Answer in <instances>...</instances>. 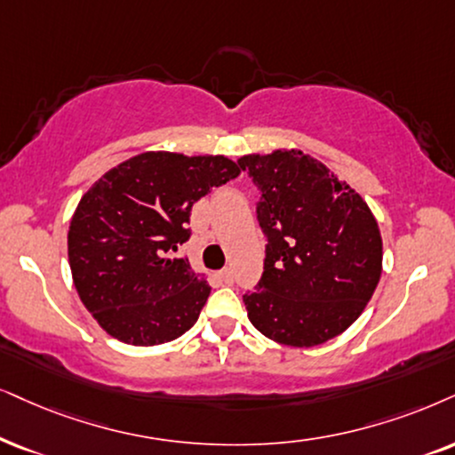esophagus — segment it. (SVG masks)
<instances>
[{
	"mask_svg": "<svg viewBox=\"0 0 455 455\" xmlns=\"http://www.w3.org/2000/svg\"><path fill=\"white\" fill-rule=\"evenodd\" d=\"M218 279L222 281V283H227V285H231L233 283V270L231 268H222L220 273H218Z\"/></svg>",
	"mask_w": 455,
	"mask_h": 455,
	"instance_id": "34e87169",
	"label": "esophagus"
}]
</instances>
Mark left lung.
<instances>
[{
    "label": "left lung",
    "mask_w": 455,
    "mask_h": 455,
    "mask_svg": "<svg viewBox=\"0 0 455 455\" xmlns=\"http://www.w3.org/2000/svg\"><path fill=\"white\" fill-rule=\"evenodd\" d=\"M260 187V283L243 296L268 340L319 347L359 319L382 275V235L365 199L300 148L237 159Z\"/></svg>",
    "instance_id": "1"
}]
</instances>
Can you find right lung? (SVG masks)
<instances>
[{"label": "right lung", "instance_id": "1", "mask_svg": "<svg viewBox=\"0 0 455 455\" xmlns=\"http://www.w3.org/2000/svg\"><path fill=\"white\" fill-rule=\"evenodd\" d=\"M241 174L224 155L147 151L100 176L68 227L73 283L108 336L132 347L172 342L208 300V275L178 258L195 201Z\"/></svg>", "mask_w": 455, "mask_h": 455}]
</instances>
